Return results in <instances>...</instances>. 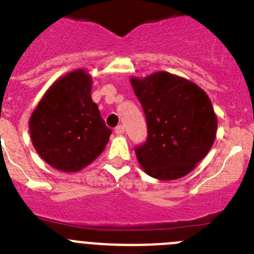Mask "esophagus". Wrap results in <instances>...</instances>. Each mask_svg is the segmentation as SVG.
Wrapping results in <instances>:
<instances>
[{
  "mask_svg": "<svg viewBox=\"0 0 254 254\" xmlns=\"http://www.w3.org/2000/svg\"><path fill=\"white\" fill-rule=\"evenodd\" d=\"M114 132H116L117 134H123L125 133V127H123L122 125L117 126L116 128H114Z\"/></svg>",
  "mask_w": 254,
  "mask_h": 254,
  "instance_id": "esophagus-1",
  "label": "esophagus"
}]
</instances>
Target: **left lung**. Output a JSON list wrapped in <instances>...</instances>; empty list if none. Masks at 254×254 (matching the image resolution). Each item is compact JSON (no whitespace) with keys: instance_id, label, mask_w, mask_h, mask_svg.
<instances>
[{"instance_id":"obj_1","label":"left lung","mask_w":254,"mask_h":254,"mask_svg":"<svg viewBox=\"0 0 254 254\" xmlns=\"http://www.w3.org/2000/svg\"><path fill=\"white\" fill-rule=\"evenodd\" d=\"M145 112L146 142L134 149L150 177L172 181L187 176L214 145L217 118L207 94L194 82L160 71L132 77Z\"/></svg>"}]
</instances>
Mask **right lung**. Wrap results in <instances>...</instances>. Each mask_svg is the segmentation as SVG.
<instances>
[{"mask_svg": "<svg viewBox=\"0 0 254 254\" xmlns=\"http://www.w3.org/2000/svg\"><path fill=\"white\" fill-rule=\"evenodd\" d=\"M91 76L84 68L56 80L29 120L33 146L55 169L73 173L105 149L112 129L91 99Z\"/></svg>", "mask_w": 254, "mask_h": 254, "instance_id": "obj_1", "label": "right lung"}]
</instances>
